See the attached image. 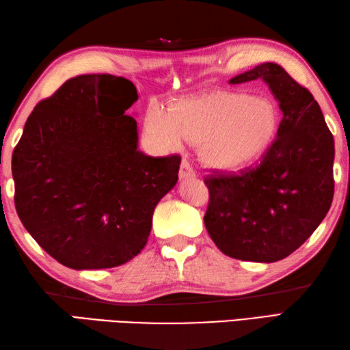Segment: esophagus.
<instances>
[{
  "instance_id": "1",
  "label": "esophagus",
  "mask_w": 350,
  "mask_h": 350,
  "mask_svg": "<svg viewBox=\"0 0 350 350\" xmlns=\"http://www.w3.org/2000/svg\"><path fill=\"white\" fill-rule=\"evenodd\" d=\"M179 176H180V179H188V177H194L196 176L194 170H192V165L187 159H183L182 163H180Z\"/></svg>"
}]
</instances>
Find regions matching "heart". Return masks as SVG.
Wrapping results in <instances>:
<instances>
[{
    "label": "heart",
    "mask_w": 350,
    "mask_h": 350,
    "mask_svg": "<svg viewBox=\"0 0 350 350\" xmlns=\"http://www.w3.org/2000/svg\"><path fill=\"white\" fill-rule=\"evenodd\" d=\"M280 113L262 96L217 93L182 102L173 109H148L146 131L163 148L180 147L183 139L200 144L202 161L215 170L233 171L262 154L275 137Z\"/></svg>",
    "instance_id": "heart-1"
}]
</instances>
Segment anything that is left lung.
Instances as JSON below:
<instances>
[{"mask_svg": "<svg viewBox=\"0 0 350 350\" xmlns=\"http://www.w3.org/2000/svg\"><path fill=\"white\" fill-rule=\"evenodd\" d=\"M263 79L280 102L277 138L256 167L204 177V226L226 256L278 262L298 250L328 213L334 197V138L306 87L275 63L230 79Z\"/></svg>", "mask_w": 350, "mask_h": 350, "instance_id": "8db88e82", "label": "left lung"}]
</instances>
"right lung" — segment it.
Segmentation results:
<instances>
[{
    "label": "right lung",
    "instance_id": "right-lung-1",
    "mask_svg": "<svg viewBox=\"0 0 350 350\" xmlns=\"http://www.w3.org/2000/svg\"><path fill=\"white\" fill-rule=\"evenodd\" d=\"M129 79L70 78L37 103L14 147V206L34 241L72 269H107L139 254L156 204L174 187L180 156L138 150L126 109Z\"/></svg>",
    "mask_w": 350,
    "mask_h": 350
}]
</instances>
